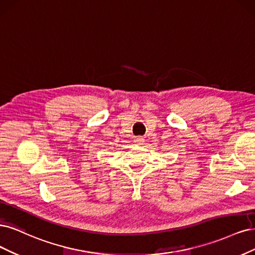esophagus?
<instances>
[{
    "label": "esophagus",
    "mask_w": 255,
    "mask_h": 255,
    "mask_svg": "<svg viewBox=\"0 0 255 255\" xmlns=\"http://www.w3.org/2000/svg\"><path fill=\"white\" fill-rule=\"evenodd\" d=\"M134 142L136 143V144H138V145H142L143 143H144V137L143 136H135V138H134Z\"/></svg>",
    "instance_id": "obj_1"
}]
</instances>
